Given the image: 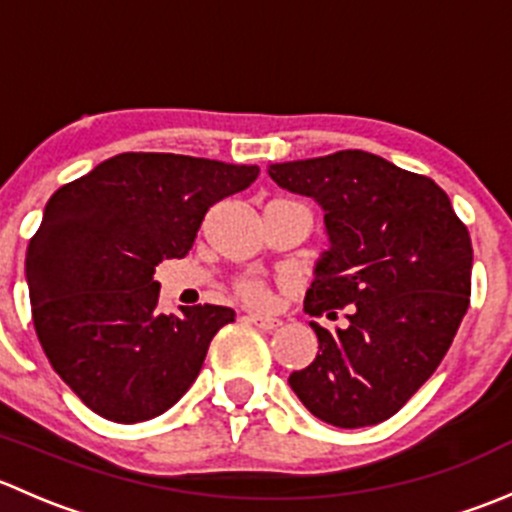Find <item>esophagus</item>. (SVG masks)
<instances>
[{
    "label": "esophagus",
    "instance_id": "esophagus-1",
    "mask_svg": "<svg viewBox=\"0 0 512 512\" xmlns=\"http://www.w3.org/2000/svg\"><path fill=\"white\" fill-rule=\"evenodd\" d=\"M245 319H247V322H250V324H255V327L265 329V332H272V329L280 327V319H275V317H262V314H247Z\"/></svg>",
    "mask_w": 512,
    "mask_h": 512
}]
</instances>
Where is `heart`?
I'll return each instance as SVG.
<instances>
[{"label": "heart", "instance_id": "obj_1", "mask_svg": "<svg viewBox=\"0 0 512 512\" xmlns=\"http://www.w3.org/2000/svg\"><path fill=\"white\" fill-rule=\"evenodd\" d=\"M235 294L250 307H270L272 304V289L260 280H240L235 285Z\"/></svg>", "mask_w": 512, "mask_h": 512}]
</instances>
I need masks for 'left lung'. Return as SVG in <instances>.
I'll use <instances>...</instances> for the list:
<instances>
[{"label": "left lung", "instance_id": "left-lung-1", "mask_svg": "<svg viewBox=\"0 0 512 512\" xmlns=\"http://www.w3.org/2000/svg\"><path fill=\"white\" fill-rule=\"evenodd\" d=\"M270 178L324 208L332 247L304 312L349 307L347 327L309 322L319 354L289 386L324 423L386 421L421 389L471 304L473 245L448 195L426 175L364 151L270 165Z\"/></svg>", "mask_w": 512, "mask_h": 512}]
</instances>
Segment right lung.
I'll return each instance as SVG.
<instances>
[{"label":"right lung","mask_w":512,"mask_h":512,"mask_svg":"<svg viewBox=\"0 0 512 512\" xmlns=\"http://www.w3.org/2000/svg\"><path fill=\"white\" fill-rule=\"evenodd\" d=\"M257 175V165L121 153L51 195L27 247L32 319L49 364L94 414L148 421L198 379L235 312L160 314L153 275L188 255L205 213Z\"/></svg>","instance_id":"right-lung-1"}]
</instances>
